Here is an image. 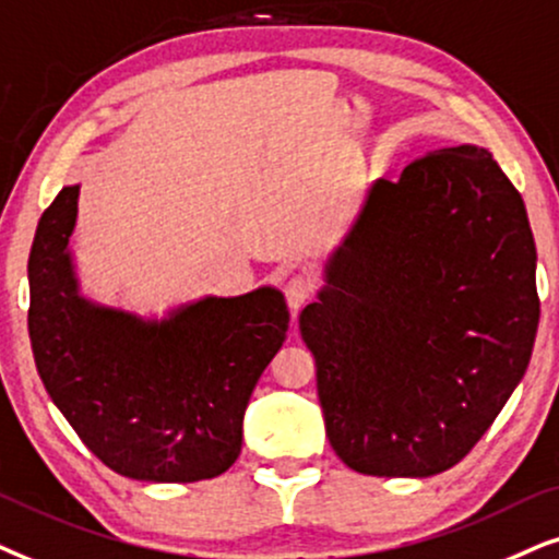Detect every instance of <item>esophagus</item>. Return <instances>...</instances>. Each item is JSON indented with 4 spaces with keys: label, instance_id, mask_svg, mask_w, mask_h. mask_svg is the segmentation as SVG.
Returning a JSON list of instances; mask_svg holds the SVG:
<instances>
[{
    "label": "esophagus",
    "instance_id": "1",
    "mask_svg": "<svg viewBox=\"0 0 559 559\" xmlns=\"http://www.w3.org/2000/svg\"><path fill=\"white\" fill-rule=\"evenodd\" d=\"M311 294H314V281H311L309 275H294V278H288L284 284L286 304L292 307L294 314L304 307V304L311 301Z\"/></svg>",
    "mask_w": 559,
    "mask_h": 559
}]
</instances>
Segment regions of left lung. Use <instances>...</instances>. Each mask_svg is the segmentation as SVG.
Returning <instances> with one entry per match:
<instances>
[{
  "mask_svg": "<svg viewBox=\"0 0 559 559\" xmlns=\"http://www.w3.org/2000/svg\"><path fill=\"white\" fill-rule=\"evenodd\" d=\"M537 248L486 147L378 178L299 317L332 450L378 478H429L486 435L530 366Z\"/></svg>",
  "mask_w": 559,
  "mask_h": 559,
  "instance_id": "left-lung-1",
  "label": "left lung"
}]
</instances>
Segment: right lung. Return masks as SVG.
Segmentation results:
<instances>
[{"label":"right lung","mask_w":559,"mask_h":559,"mask_svg":"<svg viewBox=\"0 0 559 559\" xmlns=\"http://www.w3.org/2000/svg\"><path fill=\"white\" fill-rule=\"evenodd\" d=\"M79 186L43 212L29 250V342L37 373L81 442L145 483L222 475L242 448L248 401L284 345V294L204 296L163 319L81 294L69 240Z\"/></svg>","instance_id":"add662e5"}]
</instances>
